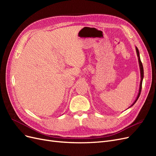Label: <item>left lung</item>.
<instances>
[{"label":"left lung","mask_w":156,"mask_h":156,"mask_svg":"<svg viewBox=\"0 0 156 156\" xmlns=\"http://www.w3.org/2000/svg\"><path fill=\"white\" fill-rule=\"evenodd\" d=\"M136 55H137V56H138V60H139V67H140V87H139V94L137 95V97H136L135 101H134V103H133L131 105L133 106L135 102L137 101L138 98H139L140 96V92H141V89H142V84H143V77H144V70H143V64L142 62H141V60H140V55H139V49H137V48L136 47Z\"/></svg>","instance_id":"1"}]
</instances>
